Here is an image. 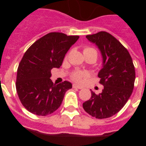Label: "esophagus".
<instances>
[{"label":"esophagus","instance_id":"1","mask_svg":"<svg viewBox=\"0 0 146 146\" xmlns=\"http://www.w3.org/2000/svg\"><path fill=\"white\" fill-rule=\"evenodd\" d=\"M73 88H77V89L83 88V87H82V86H78V85H77V84H73Z\"/></svg>","mask_w":146,"mask_h":146}]
</instances>
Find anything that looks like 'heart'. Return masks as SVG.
<instances>
[{
  "mask_svg": "<svg viewBox=\"0 0 146 146\" xmlns=\"http://www.w3.org/2000/svg\"><path fill=\"white\" fill-rule=\"evenodd\" d=\"M83 54L86 55V54H93L96 57H97V52L95 49L92 48V47H86L83 50ZM87 74L86 72H75L72 74V77L73 78V80L77 82H81L82 80V78L85 77H86Z\"/></svg>",
  "mask_w": 146,
  "mask_h": 146,
  "instance_id": "b5f03b06",
  "label": "heart"
}]
</instances>
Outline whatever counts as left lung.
<instances>
[{"instance_id":"obj_1","label":"left lung","mask_w":146,"mask_h":146,"mask_svg":"<svg viewBox=\"0 0 146 146\" xmlns=\"http://www.w3.org/2000/svg\"><path fill=\"white\" fill-rule=\"evenodd\" d=\"M86 38L101 52L102 67L98 77L104 88L98 95L91 90V99L82 107L91 116L110 118L123 108L131 96L135 80V66L128 50L108 32L88 35Z\"/></svg>"}]
</instances>
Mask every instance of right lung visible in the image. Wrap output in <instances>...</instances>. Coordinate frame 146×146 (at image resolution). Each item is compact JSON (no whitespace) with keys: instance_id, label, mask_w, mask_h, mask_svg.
Instances as JSON below:
<instances>
[{"instance_id":"1","label":"right lung","mask_w":146,"mask_h":146,"mask_svg":"<svg viewBox=\"0 0 146 146\" xmlns=\"http://www.w3.org/2000/svg\"><path fill=\"white\" fill-rule=\"evenodd\" d=\"M79 36L47 33L27 50L17 69L16 89L22 104L33 114L45 116L60 106L70 82L54 84L51 69L60 68L65 55Z\"/></svg>"}]
</instances>
